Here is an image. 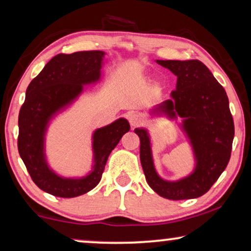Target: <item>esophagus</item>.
Listing matches in <instances>:
<instances>
[{
	"label": "esophagus",
	"mask_w": 251,
	"mask_h": 251,
	"mask_svg": "<svg viewBox=\"0 0 251 251\" xmlns=\"http://www.w3.org/2000/svg\"><path fill=\"white\" fill-rule=\"evenodd\" d=\"M128 121L130 123V126H131L132 128H134V126H140L141 123H143V118L137 113H131L128 115Z\"/></svg>",
	"instance_id": "obj_1"
}]
</instances>
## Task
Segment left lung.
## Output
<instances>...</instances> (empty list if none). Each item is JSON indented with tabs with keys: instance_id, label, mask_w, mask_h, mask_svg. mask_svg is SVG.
<instances>
[{
	"instance_id": "8db88e82",
	"label": "left lung",
	"mask_w": 251,
	"mask_h": 251,
	"mask_svg": "<svg viewBox=\"0 0 251 251\" xmlns=\"http://www.w3.org/2000/svg\"><path fill=\"white\" fill-rule=\"evenodd\" d=\"M177 77L172 100L157 108L184 118L183 128L194 146L195 172L177 182L162 180L152 165L150 138L146 130L136 129L140 139V162L147 183L162 197L171 201L201 197L216 182L231 157L234 123L226 93L206 65L198 60H157Z\"/></svg>"
}]
</instances>
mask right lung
<instances>
[{
    "mask_svg": "<svg viewBox=\"0 0 251 251\" xmlns=\"http://www.w3.org/2000/svg\"><path fill=\"white\" fill-rule=\"evenodd\" d=\"M103 56L101 50L57 54L29 83L26 100L20 108L18 120L20 157L36 186L56 197H77L95 188L101 179L108 155L130 130L129 122L125 119L96 130L94 134L95 166L83 179H62L47 168L43 154V136L47 121L57 110L77 97L83 83L100 78Z\"/></svg>",
    "mask_w": 251,
    "mask_h": 251,
    "instance_id": "1",
    "label": "right lung"
}]
</instances>
